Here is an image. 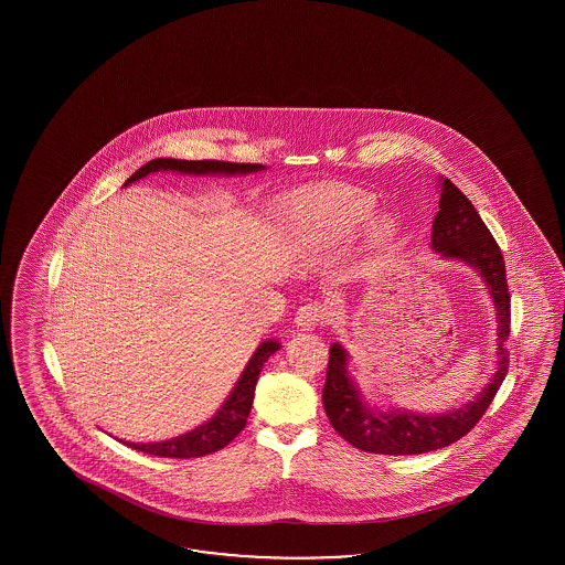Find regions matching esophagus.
I'll return each instance as SVG.
<instances>
[{
  "label": "esophagus",
  "mask_w": 565,
  "mask_h": 565,
  "mask_svg": "<svg viewBox=\"0 0 565 565\" xmlns=\"http://www.w3.org/2000/svg\"><path fill=\"white\" fill-rule=\"evenodd\" d=\"M330 307L326 302H307L302 305L298 311H296V326H300L302 330H311L316 326H322V323L330 320Z\"/></svg>",
  "instance_id": "esophagus-1"
}]
</instances>
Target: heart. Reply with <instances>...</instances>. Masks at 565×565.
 Masks as SVG:
<instances>
[{
    "label": "heart",
    "instance_id": "heart-1",
    "mask_svg": "<svg viewBox=\"0 0 565 565\" xmlns=\"http://www.w3.org/2000/svg\"><path fill=\"white\" fill-rule=\"evenodd\" d=\"M375 210V199L364 190L343 189L311 199L292 210V220L300 233L313 239H343L366 222ZM390 235V224H376V237Z\"/></svg>",
    "mask_w": 565,
    "mask_h": 565
}]
</instances>
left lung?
I'll return each instance as SVG.
<instances>
[{"mask_svg":"<svg viewBox=\"0 0 565 565\" xmlns=\"http://www.w3.org/2000/svg\"><path fill=\"white\" fill-rule=\"evenodd\" d=\"M438 207L440 210L431 224V247L447 258L463 260L479 270L495 302L500 328L498 371L477 401L454 413H375L369 408V404L362 403L348 375V353L337 343L330 345L323 383V408L332 428L360 451L381 456H419L454 445L479 424L509 373L511 358L502 343L511 334V295L500 245L484 226L475 205L451 180H443Z\"/></svg>","mask_w":565,"mask_h":565,"instance_id":"obj_1","label":"left lung"}]
</instances>
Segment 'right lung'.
<instances>
[{
    "instance_id": "obj_1",
    "label": "right lung",
    "mask_w": 565,
    "mask_h": 565,
    "mask_svg": "<svg viewBox=\"0 0 565 565\" xmlns=\"http://www.w3.org/2000/svg\"><path fill=\"white\" fill-rule=\"evenodd\" d=\"M260 169H265V167L258 164V162L154 159V161L146 162L143 167H139L134 175L125 182V186L141 180V178H146L148 173H154V171H180V173H194V175H203V173L235 175V173H252V171H260ZM277 350H279L277 341H267V343H263L256 350V353L252 355V360L247 362L242 376H239L235 390L231 392L228 401L222 404V408L215 413L207 424L199 426L196 430H190L189 434H182L178 438H171V440L148 443V445L127 443V447L137 449L141 454H148V456L180 457V459L210 456L214 451H220L222 447H226L245 428V422L249 417L252 403H254V390H256L258 375H260L265 362Z\"/></svg>"
}]
</instances>
